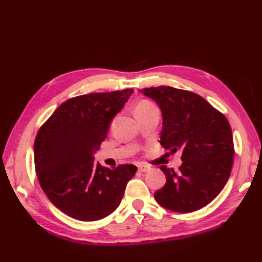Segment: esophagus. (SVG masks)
Masks as SVG:
<instances>
[{
    "label": "esophagus",
    "mask_w": 262,
    "mask_h": 262,
    "mask_svg": "<svg viewBox=\"0 0 262 262\" xmlns=\"http://www.w3.org/2000/svg\"><path fill=\"white\" fill-rule=\"evenodd\" d=\"M149 166L148 165H145V164H140L138 165V171L140 172H147V171H149Z\"/></svg>",
    "instance_id": "34e87169"
}]
</instances>
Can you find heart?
Listing matches in <instances>:
<instances>
[{"label":"heart","instance_id":"heart-1","mask_svg":"<svg viewBox=\"0 0 262 262\" xmlns=\"http://www.w3.org/2000/svg\"><path fill=\"white\" fill-rule=\"evenodd\" d=\"M151 108H155V107H154V105H153L152 103L144 101V102H141L140 104L137 105L136 110H146V109H151Z\"/></svg>","mask_w":262,"mask_h":262}]
</instances>
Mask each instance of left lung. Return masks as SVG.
Here are the masks:
<instances>
[{
	"label": "left lung",
	"instance_id": "8db88e82",
	"mask_svg": "<svg viewBox=\"0 0 262 262\" xmlns=\"http://www.w3.org/2000/svg\"><path fill=\"white\" fill-rule=\"evenodd\" d=\"M154 100L162 114L160 144L182 149L178 171L161 166L166 183L154 193L162 207L176 213L198 210L214 200L229 180L234 145L226 117L204 98L171 86L140 90Z\"/></svg>",
	"mask_w": 262,
	"mask_h": 262
}]
</instances>
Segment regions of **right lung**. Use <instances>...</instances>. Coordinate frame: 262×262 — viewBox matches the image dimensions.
<instances>
[{"label":"right lung","instance_id":"right-lung-1","mask_svg":"<svg viewBox=\"0 0 262 262\" xmlns=\"http://www.w3.org/2000/svg\"><path fill=\"white\" fill-rule=\"evenodd\" d=\"M133 92L126 89L69 99L38 132L33 152L39 183L48 199L72 219L92 222L113 213L135 176V165L109 169L93 157Z\"/></svg>","mask_w":262,"mask_h":262}]
</instances>
